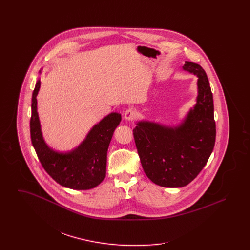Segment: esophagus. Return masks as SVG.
Returning a JSON list of instances; mask_svg holds the SVG:
<instances>
[{
    "instance_id": "34e87169",
    "label": "esophagus",
    "mask_w": 250,
    "mask_h": 250,
    "mask_svg": "<svg viewBox=\"0 0 250 250\" xmlns=\"http://www.w3.org/2000/svg\"><path fill=\"white\" fill-rule=\"evenodd\" d=\"M125 119L126 121H132L134 120V118L136 117V111L133 109V108H127L125 111Z\"/></svg>"
}]
</instances>
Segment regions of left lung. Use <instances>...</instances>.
Returning a JSON list of instances; mask_svg holds the SVG:
<instances>
[{"label":"left lung","mask_w":250,"mask_h":250,"mask_svg":"<svg viewBox=\"0 0 250 250\" xmlns=\"http://www.w3.org/2000/svg\"><path fill=\"white\" fill-rule=\"evenodd\" d=\"M183 69L198 77L196 105L177 126L141 121L133 129L143 170L155 185L182 188L198 176L214 150V100L207 75L187 61Z\"/></svg>","instance_id":"8db88e82"}]
</instances>
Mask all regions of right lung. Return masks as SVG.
Returning a JSON list of instances; mask_svg holds the SVG:
<instances>
[{
    "mask_svg": "<svg viewBox=\"0 0 250 250\" xmlns=\"http://www.w3.org/2000/svg\"><path fill=\"white\" fill-rule=\"evenodd\" d=\"M40 84L38 80L32 97L30 121L31 140L39 161L48 175L61 186L76 190L94 188L106 177L107 148L122 120L121 114L111 112L101 120L71 152H56L45 143L41 132L36 100Z\"/></svg>",
    "mask_w": 250,
    "mask_h": 250,
    "instance_id": "1",
    "label": "right lung"
}]
</instances>
